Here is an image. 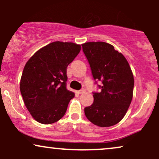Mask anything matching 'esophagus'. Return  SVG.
<instances>
[{"label":"esophagus","mask_w":159,"mask_h":159,"mask_svg":"<svg viewBox=\"0 0 159 159\" xmlns=\"http://www.w3.org/2000/svg\"><path fill=\"white\" fill-rule=\"evenodd\" d=\"M78 93H79V94H83L85 92V90H84V89H81V90H78Z\"/></svg>","instance_id":"34e87169"}]
</instances>
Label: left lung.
Here are the masks:
<instances>
[{"label":"left lung","mask_w":159,"mask_h":159,"mask_svg":"<svg viewBox=\"0 0 159 159\" xmlns=\"http://www.w3.org/2000/svg\"><path fill=\"white\" fill-rule=\"evenodd\" d=\"M95 84L101 92H93V102L84 108L87 118L94 125L109 127L124 117L132 99L134 77L129 63L113 45L104 42L82 44Z\"/></svg>","instance_id":"1"}]
</instances>
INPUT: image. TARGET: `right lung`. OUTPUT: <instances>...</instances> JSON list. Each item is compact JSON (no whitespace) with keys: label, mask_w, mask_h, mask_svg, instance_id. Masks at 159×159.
I'll list each match as a JSON object with an SVG mask.
<instances>
[{"label":"right lung","mask_w":159,"mask_h":159,"mask_svg":"<svg viewBox=\"0 0 159 159\" xmlns=\"http://www.w3.org/2000/svg\"><path fill=\"white\" fill-rule=\"evenodd\" d=\"M81 51L73 43L54 42L27 62L20 82L24 102L33 117L51 124L64 116L75 94L66 88V69Z\"/></svg>","instance_id":"right-lung-1"}]
</instances>
